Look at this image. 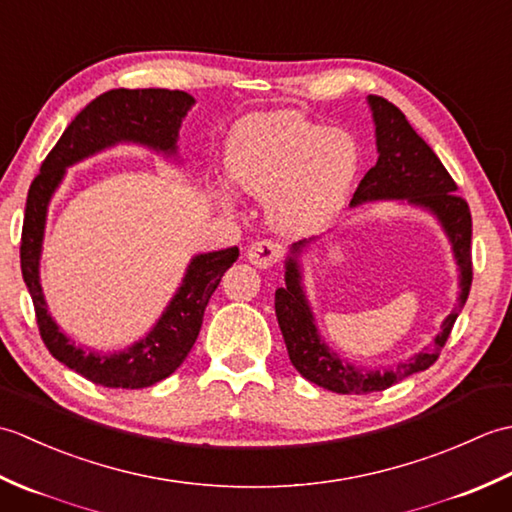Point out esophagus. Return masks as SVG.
Masks as SVG:
<instances>
[{"mask_svg":"<svg viewBox=\"0 0 512 512\" xmlns=\"http://www.w3.org/2000/svg\"><path fill=\"white\" fill-rule=\"evenodd\" d=\"M246 257L248 262L255 264L257 268H270L279 262L281 248L279 244L270 242V239H259V242H253L248 246Z\"/></svg>","mask_w":512,"mask_h":512,"instance_id":"1","label":"esophagus"}]
</instances>
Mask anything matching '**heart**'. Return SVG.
Masks as SVG:
<instances>
[{
	"mask_svg": "<svg viewBox=\"0 0 512 512\" xmlns=\"http://www.w3.org/2000/svg\"><path fill=\"white\" fill-rule=\"evenodd\" d=\"M358 165L352 134L290 110L248 118L226 149L228 178L250 198H268L270 222L284 233L328 224L343 209Z\"/></svg>",
	"mask_w": 512,
	"mask_h": 512,
	"instance_id": "heart-1",
	"label": "heart"
}]
</instances>
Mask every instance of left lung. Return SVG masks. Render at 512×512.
<instances>
[{
    "label": "left lung",
    "mask_w": 512,
    "mask_h": 512,
    "mask_svg": "<svg viewBox=\"0 0 512 512\" xmlns=\"http://www.w3.org/2000/svg\"><path fill=\"white\" fill-rule=\"evenodd\" d=\"M369 107L376 125V165L365 173V178L354 191L352 206L372 200H407L422 206L440 220L444 233L449 235L455 262L460 268V297L458 306L442 323V332L433 339L431 347H424L416 356L407 358L387 369L354 367L332 352L321 341L317 323H314L306 292L301 288V270L297 255L308 246L306 239L292 244L286 259V286L275 292V312L281 334H284L290 363L310 383L336 394H372L383 391L398 380L424 372L438 361L440 350L447 343L460 310L469 299L473 281L471 262V209L460 198L449 171L444 169L433 149L416 134L398 107L383 96H369Z\"/></svg>",
    "instance_id": "8db88e82"
}]
</instances>
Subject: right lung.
<instances>
[{
  "label": "right lung",
  "instance_id": "1",
  "mask_svg": "<svg viewBox=\"0 0 512 512\" xmlns=\"http://www.w3.org/2000/svg\"><path fill=\"white\" fill-rule=\"evenodd\" d=\"M193 103V96L187 92L154 88H121L96 96L74 116L59 143L41 162L39 176L28 189L19 257L21 275L35 306L39 334L59 363L92 380L94 385L143 389L176 372L198 339L206 303L220 286L222 275L237 262L239 250L233 246L195 255L182 286L143 341L127 347L125 352H88L76 347L52 321L39 284V257L50 198L63 180L65 169L112 145L138 143L165 156H176L182 118Z\"/></svg>",
  "mask_w": 512,
  "mask_h": 512
}]
</instances>
